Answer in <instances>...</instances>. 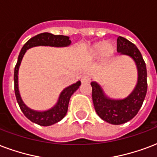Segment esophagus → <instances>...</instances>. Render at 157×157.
Segmentation results:
<instances>
[{
	"label": "esophagus",
	"instance_id": "esophagus-1",
	"mask_svg": "<svg viewBox=\"0 0 157 157\" xmlns=\"http://www.w3.org/2000/svg\"><path fill=\"white\" fill-rule=\"evenodd\" d=\"M90 78L89 76H84L81 78V81L82 82H90Z\"/></svg>",
	"mask_w": 157,
	"mask_h": 157
}]
</instances>
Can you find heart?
I'll return each instance as SVG.
<instances>
[{
    "label": "heart",
    "instance_id": "heart-1",
    "mask_svg": "<svg viewBox=\"0 0 157 157\" xmlns=\"http://www.w3.org/2000/svg\"><path fill=\"white\" fill-rule=\"evenodd\" d=\"M113 45L109 42H105V43H101V44H97L94 45L91 50V56L93 57H97L100 54H102L105 57H107L113 54Z\"/></svg>",
    "mask_w": 157,
    "mask_h": 157
}]
</instances>
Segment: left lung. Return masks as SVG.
<instances>
[{
    "label": "left lung",
    "instance_id": "1",
    "mask_svg": "<svg viewBox=\"0 0 157 157\" xmlns=\"http://www.w3.org/2000/svg\"><path fill=\"white\" fill-rule=\"evenodd\" d=\"M117 51L120 54L130 56L137 65L138 79L133 91L124 100H112L105 95L96 82L90 83L92 100L96 113L103 120L115 125L127 123L137 115L147 90L146 63L138 48L128 39L119 36L117 39Z\"/></svg>",
    "mask_w": 157,
    "mask_h": 157
}]
</instances>
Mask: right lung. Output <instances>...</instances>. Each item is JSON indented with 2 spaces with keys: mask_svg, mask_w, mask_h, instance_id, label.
<instances>
[{
  "mask_svg": "<svg viewBox=\"0 0 157 157\" xmlns=\"http://www.w3.org/2000/svg\"><path fill=\"white\" fill-rule=\"evenodd\" d=\"M71 40L69 37L64 35H54L50 33H42L38 35L31 38L29 40L26 42L23 46L20 51L18 61L15 67L14 72V81H15V94L17 102L20 105V108L23 113L33 123L41 125V126H50L61 121L67 114L68 109V104L71 96L74 92L78 89L81 86V81H77L76 83L71 85L63 90L59 96V100L57 105L51 109L44 112H38L30 109L23 103L20 98V92L18 89V71L20 67V63L27 49L32 47L35 46H52V47H66L70 45Z\"/></svg>",
  "mask_w": 157,
  "mask_h": 157,
  "instance_id": "add662e5",
  "label": "right lung"
}]
</instances>
